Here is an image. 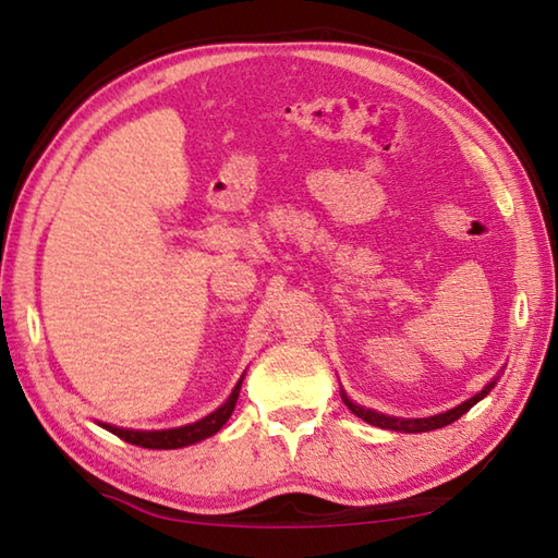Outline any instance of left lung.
Returning <instances> with one entry per match:
<instances>
[{
	"instance_id": "1",
	"label": "left lung",
	"mask_w": 558,
	"mask_h": 558,
	"mask_svg": "<svg viewBox=\"0 0 558 558\" xmlns=\"http://www.w3.org/2000/svg\"><path fill=\"white\" fill-rule=\"evenodd\" d=\"M493 384H487L483 391L472 396V399H468L465 403L456 405V409H450L446 413H438V415H430V418H393V415H384V413H376V411H369L364 409V405H356L347 399V393H342L344 403L349 405V411H352L354 415H359V418L372 423V426H379V428H386V430H401V433H426V430H436V428H442V426H450L452 421H458L462 413H468L472 405H475L480 399H485V396L493 391Z\"/></svg>"
}]
</instances>
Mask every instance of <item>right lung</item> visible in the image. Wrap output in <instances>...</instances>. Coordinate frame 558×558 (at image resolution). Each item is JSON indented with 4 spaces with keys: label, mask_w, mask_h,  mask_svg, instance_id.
Returning <instances> with one entry per match:
<instances>
[{
    "label": "right lung",
    "mask_w": 558,
    "mask_h": 558,
    "mask_svg": "<svg viewBox=\"0 0 558 558\" xmlns=\"http://www.w3.org/2000/svg\"><path fill=\"white\" fill-rule=\"evenodd\" d=\"M241 381L235 384V389L231 391V396H229V399H226V403L221 405V409H216L214 413H209L202 421L189 423V426L169 428V430H125V428H116V426H102V428L110 430V433H116L120 440L132 442V446H140V448L172 450V448L192 446V442H199L204 438L214 436V433H219L223 428V423L231 418L233 405H235V401H239Z\"/></svg>",
    "instance_id": "1"
}]
</instances>
